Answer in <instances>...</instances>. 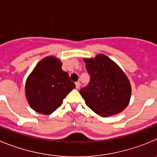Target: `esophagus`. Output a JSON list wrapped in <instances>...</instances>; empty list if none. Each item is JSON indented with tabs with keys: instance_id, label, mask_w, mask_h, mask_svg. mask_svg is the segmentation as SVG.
Returning <instances> with one entry per match:
<instances>
[{
	"instance_id": "obj_1",
	"label": "esophagus",
	"mask_w": 157,
	"mask_h": 157,
	"mask_svg": "<svg viewBox=\"0 0 157 157\" xmlns=\"http://www.w3.org/2000/svg\"><path fill=\"white\" fill-rule=\"evenodd\" d=\"M80 85H81V83H80V82H75V86H76V88L78 89L80 87Z\"/></svg>"
}]
</instances>
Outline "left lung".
Returning <instances> with one entry per match:
<instances>
[{
  "label": "left lung",
  "mask_w": 157,
  "mask_h": 157,
  "mask_svg": "<svg viewBox=\"0 0 157 157\" xmlns=\"http://www.w3.org/2000/svg\"><path fill=\"white\" fill-rule=\"evenodd\" d=\"M84 61L90 81L80 90V94L87 106L102 117L124 110L131 97V86L125 73L104 54L85 58Z\"/></svg>",
  "instance_id": "obj_1"
}]
</instances>
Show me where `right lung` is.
I'll use <instances>...</instances> for the list:
<instances>
[{
    "label": "right lung",
    "instance_id": "1",
    "mask_svg": "<svg viewBox=\"0 0 157 157\" xmlns=\"http://www.w3.org/2000/svg\"><path fill=\"white\" fill-rule=\"evenodd\" d=\"M74 88L75 84L70 80L68 73L62 70L60 59L47 56L36 65L27 78L25 94L34 111L50 115Z\"/></svg>",
    "mask_w": 157,
    "mask_h": 157
}]
</instances>
